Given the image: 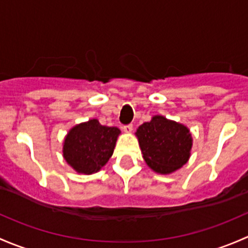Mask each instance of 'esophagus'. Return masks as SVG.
<instances>
[{"mask_svg": "<svg viewBox=\"0 0 248 248\" xmlns=\"http://www.w3.org/2000/svg\"><path fill=\"white\" fill-rule=\"evenodd\" d=\"M123 130H124V132H127V134H129V132H131V131H132V124L124 125Z\"/></svg>", "mask_w": 248, "mask_h": 248, "instance_id": "34e87169", "label": "esophagus"}]
</instances>
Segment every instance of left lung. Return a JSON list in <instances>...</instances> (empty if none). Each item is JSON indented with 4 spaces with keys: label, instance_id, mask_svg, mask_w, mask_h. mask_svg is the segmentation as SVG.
Masks as SVG:
<instances>
[{
    "label": "left lung",
    "instance_id": "obj_1",
    "mask_svg": "<svg viewBox=\"0 0 248 248\" xmlns=\"http://www.w3.org/2000/svg\"><path fill=\"white\" fill-rule=\"evenodd\" d=\"M140 147L147 165L157 173L168 174L187 162L192 147L191 134L183 124L155 116L137 129Z\"/></svg>",
    "mask_w": 248,
    "mask_h": 248
}]
</instances>
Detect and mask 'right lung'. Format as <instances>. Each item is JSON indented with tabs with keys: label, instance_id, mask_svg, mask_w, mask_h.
I'll list each match as a JSON object with an SVG mask.
<instances>
[{
	"label": "right lung",
	"instance_id": "add662e5",
	"mask_svg": "<svg viewBox=\"0 0 248 248\" xmlns=\"http://www.w3.org/2000/svg\"><path fill=\"white\" fill-rule=\"evenodd\" d=\"M119 132L118 127L101 125L96 119L76 125L65 137L63 156L76 172H98L113 154Z\"/></svg>",
	"mask_w": 248,
	"mask_h": 248
}]
</instances>
